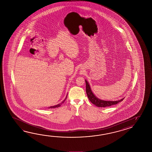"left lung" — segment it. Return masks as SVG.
Instances as JSON below:
<instances>
[{"instance_id": "8db88e82", "label": "left lung", "mask_w": 152, "mask_h": 152, "mask_svg": "<svg viewBox=\"0 0 152 152\" xmlns=\"http://www.w3.org/2000/svg\"><path fill=\"white\" fill-rule=\"evenodd\" d=\"M86 82V91L87 94V97L88 98L89 100H90L92 103L95 105L96 106L98 107H110L111 105H115L118 103L122 101L124 98L121 99L120 100H116V101H107V100H101L100 99L98 98L92 92V91L91 89L90 86L87 82L86 80H85Z\"/></svg>"}]
</instances>
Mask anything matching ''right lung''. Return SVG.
<instances>
[{"label": "right lung", "instance_id": "add662e5", "mask_svg": "<svg viewBox=\"0 0 152 152\" xmlns=\"http://www.w3.org/2000/svg\"><path fill=\"white\" fill-rule=\"evenodd\" d=\"M67 96H66V97L65 98V99L63 100V101L61 103L58 104V105H54V106H52V107H49V108H56V107H60V106L62 104L64 103L65 102V100H66V99H67Z\"/></svg>", "mask_w": 152, "mask_h": 152}]
</instances>
